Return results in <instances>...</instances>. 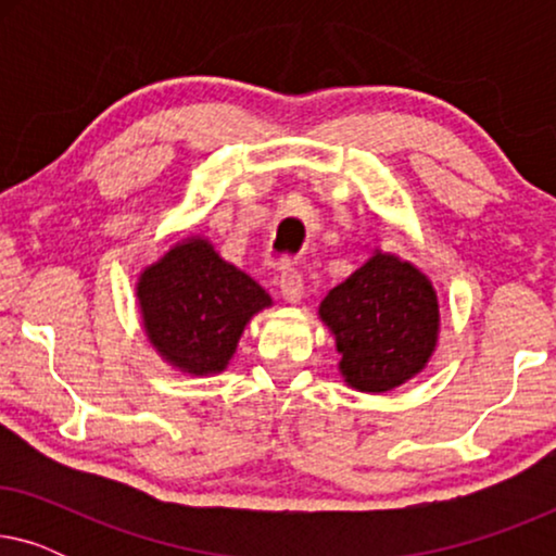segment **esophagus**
<instances>
[{
	"instance_id": "1",
	"label": "esophagus",
	"mask_w": 556,
	"mask_h": 556,
	"mask_svg": "<svg viewBox=\"0 0 556 556\" xmlns=\"http://www.w3.org/2000/svg\"><path fill=\"white\" fill-rule=\"evenodd\" d=\"M280 295H283V301L288 303H301L303 301V278L299 270L288 268L283 270V276H280Z\"/></svg>"
}]
</instances>
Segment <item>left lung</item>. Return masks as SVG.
Segmentation results:
<instances>
[{
  "label": "left lung",
  "instance_id": "1",
  "mask_svg": "<svg viewBox=\"0 0 556 556\" xmlns=\"http://www.w3.org/2000/svg\"><path fill=\"white\" fill-rule=\"evenodd\" d=\"M339 371L356 392L382 394L415 379L438 349L440 303L432 280L405 257L375 248L362 268L318 306Z\"/></svg>",
  "mask_w": 556,
  "mask_h": 556
}]
</instances>
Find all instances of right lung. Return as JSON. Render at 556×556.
I'll use <instances>...</instances> for the list:
<instances>
[{"label":"right lung","mask_w":556,"mask_h":556,"mask_svg":"<svg viewBox=\"0 0 556 556\" xmlns=\"http://www.w3.org/2000/svg\"><path fill=\"white\" fill-rule=\"evenodd\" d=\"M136 303L151 349L169 367L215 377L238 352L245 326L273 299L204 235H189L139 273Z\"/></svg>","instance_id":"add662e5"}]
</instances>
